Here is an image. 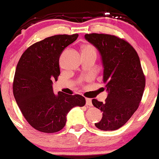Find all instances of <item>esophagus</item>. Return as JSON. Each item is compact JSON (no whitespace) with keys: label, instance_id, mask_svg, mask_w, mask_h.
<instances>
[{"label":"esophagus","instance_id":"34e87169","mask_svg":"<svg viewBox=\"0 0 159 159\" xmlns=\"http://www.w3.org/2000/svg\"><path fill=\"white\" fill-rule=\"evenodd\" d=\"M86 105L88 106H92V101L91 98H86Z\"/></svg>","mask_w":159,"mask_h":159}]
</instances>
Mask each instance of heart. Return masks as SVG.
Listing matches in <instances>:
<instances>
[{
	"label": "heart",
	"instance_id": "heart-1",
	"mask_svg": "<svg viewBox=\"0 0 159 159\" xmlns=\"http://www.w3.org/2000/svg\"><path fill=\"white\" fill-rule=\"evenodd\" d=\"M83 49H93V50H95L94 48L92 46H90V45H87V46H85Z\"/></svg>",
	"mask_w": 159,
	"mask_h": 159
}]
</instances>
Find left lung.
Here are the masks:
<instances>
[{
  "label": "left lung",
  "instance_id": "1",
  "mask_svg": "<svg viewBox=\"0 0 159 159\" xmlns=\"http://www.w3.org/2000/svg\"><path fill=\"white\" fill-rule=\"evenodd\" d=\"M85 39L99 51L103 65V82L108 96L105 102L92 99L102 112L95 123L103 131L122 127L139 107L145 87V75L138 53L124 39L106 34H87Z\"/></svg>",
  "mask_w": 159,
  "mask_h": 159
}]
</instances>
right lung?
I'll use <instances>...</instances> for the list:
<instances>
[{
  "mask_svg": "<svg viewBox=\"0 0 159 159\" xmlns=\"http://www.w3.org/2000/svg\"><path fill=\"white\" fill-rule=\"evenodd\" d=\"M78 36L58 34L46 38L27 48L17 64L13 94L27 121L39 132H59L65 127L68 112L85 105L82 95L61 91L55 94L52 87L60 75V56Z\"/></svg>",
  "mask_w": 159,
  "mask_h": 159,
  "instance_id": "obj_1",
  "label": "right lung"
}]
</instances>
